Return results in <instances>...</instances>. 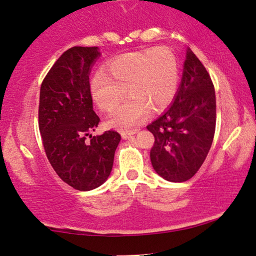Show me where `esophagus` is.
Here are the masks:
<instances>
[{
  "label": "esophagus",
  "instance_id": "34e87169",
  "mask_svg": "<svg viewBox=\"0 0 256 256\" xmlns=\"http://www.w3.org/2000/svg\"><path fill=\"white\" fill-rule=\"evenodd\" d=\"M136 132H138V128L131 130V131H122L120 132V136H122L123 138H128L130 136H132L133 134H136Z\"/></svg>",
  "mask_w": 256,
  "mask_h": 256
}]
</instances>
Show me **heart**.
I'll return each mask as SVG.
<instances>
[{"mask_svg":"<svg viewBox=\"0 0 256 256\" xmlns=\"http://www.w3.org/2000/svg\"><path fill=\"white\" fill-rule=\"evenodd\" d=\"M105 72L90 79V94L102 112H112L123 98L128 99L112 112L108 125L130 130L148 115L164 110L174 99L178 86V64L166 47L133 52L112 60Z\"/></svg>","mask_w":256,"mask_h":256,"instance_id":"1","label":"heart"}]
</instances>
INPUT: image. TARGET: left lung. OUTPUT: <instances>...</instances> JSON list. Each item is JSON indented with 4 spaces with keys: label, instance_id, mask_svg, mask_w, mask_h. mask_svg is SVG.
I'll return each instance as SVG.
<instances>
[{
    "label": "left lung",
    "instance_id": "obj_1",
    "mask_svg": "<svg viewBox=\"0 0 256 256\" xmlns=\"http://www.w3.org/2000/svg\"><path fill=\"white\" fill-rule=\"evenodd\" d=\"M216 118V94L210 74L188 50L174 102L146 126L154 136L150 159L157 174L175 183L192 178L211 148Z\"/></svg>",
    "mask_w": 256,
    "mask_h": 256
}]
</instances>
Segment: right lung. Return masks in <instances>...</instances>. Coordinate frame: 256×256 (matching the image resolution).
I'll return each instance as SVG.
<instances>
[{
    "mask_svg": "<svg viewBox=\"0 0 256 256\" xmlns=\"http://www.w3.org/2000/svg\"><path fill=\"white\" fill-rule=\"evenodd\" d=\"M98 47L74 46L60 56L40 86L38 126L47 159L64 183L78 190L100 186L110 176L118 132L92 136L100 118L90 94V66Z\"/></svg>",
    "mask_w": 256,
    "mask_h": 256,
    "instance_id": "1",
    "label": "right lung"
}]
</instances>
